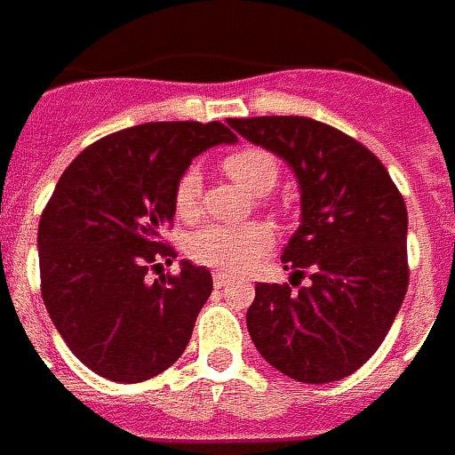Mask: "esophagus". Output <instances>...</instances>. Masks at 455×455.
I'll list each match as a JSON object with an SVG mask.
<instances>
[{"label": "esophagus", "mask_w": 455, "mask_h": 455, "mask_svg": "<svg viewBox=\"0 0 455 455\" xmlns=\"http://www.w3.org/2000/svg\"><path fill=\"white\" fill-rule=\"evenodd\" d=\"M230 282V276L222 272H212V284H215V289H222V286Z\"/></svg>", "instance_id": "obj_1"}]
</instances>
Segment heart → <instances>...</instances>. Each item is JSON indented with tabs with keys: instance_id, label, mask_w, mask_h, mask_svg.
Segmentation results:
<instances>
[{
	"instance_id": "heart-1",
	"label": "heart",
	"mask_w": 455,
	"mask_h": 455,
	"mask_svg": "<svg viewBox=\"0 0 455 455\" xmlns=\"http://www.w3.org/2000/svg\"><path fill=\"white\" fill-rule=\"evenodd\" d=\"M225 173L237 186L252 196L269 193L279 181V161L269 151L247 149L233 151L222 161ZM203 176L191 166L183 171L176 183V211L181 218H193L201 211ZM274 243L272 230L262 222H243V225H205L188 237V254L196 262L212 267L218 272H243L254 259L269 252Z\"/></svg>"
}]
</instances>
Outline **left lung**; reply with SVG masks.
<instances>
[{
  "label": "left lung",
  "instance_id": "obj_1",
  "mask_svg": "<svg viewBox=\"0 0 455 455\" xmlns=\"http://www.w3.org/2000/svg\"><path fill=\"white\" fill-rule=\"evenodd\" d=\"M291 169L301 218L282 250L308 286L257 284L247 331L259 355L291 379L353 375L387 336L404 301L407 208L375 154L308 117L228 119Z\"/></svg>",
  "mask_w": 455,
  "mask_h": 455
}]
</instances>
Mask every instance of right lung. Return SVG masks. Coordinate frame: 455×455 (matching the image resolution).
I'll return each instance as SVG.
<instances>
[{
    "label": "right lung",
    "mask_w": 455,
    "mask_h": 455,
    "mask_svg": "<svg viewBox=\"0 0 455 455\" xmlns=\"http://www.w3.org/2000/svg\"><path fill=\"white\" fill-rule=\"evenodd\" d=\"M237 137L220 122H147L80 151L38 222L41 294L66 346L95 375L144 382L188 346L212 291L205 267L181 259L149 282L176 215V183L191 161ZM159 267V264H156Z\"/></svg>",
    "instance_id": "obj_1"
}]
</instances>
